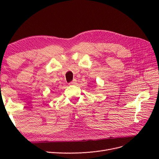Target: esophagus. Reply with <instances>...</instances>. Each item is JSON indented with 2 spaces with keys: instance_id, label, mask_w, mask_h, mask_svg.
Returning a JSON list of instances; mask_svg holds the SVG:
<instances>
[{
  "instance_id": "obj_1",
  "label": "esophagus",
  "mask_w": 159,
  "mask_h": 159,
  "mask_svg": "<svg viewBox=\"0 0 159 159\" xmlns=\"http://www.w3.org/2000/svg\"><path fill=\"white\" fill-rule=\"evenodd\" d=\"M76 84V80H74L72 81H71V82L69 84L70 85H75Z\"/></svg>"
}]
</instances>
